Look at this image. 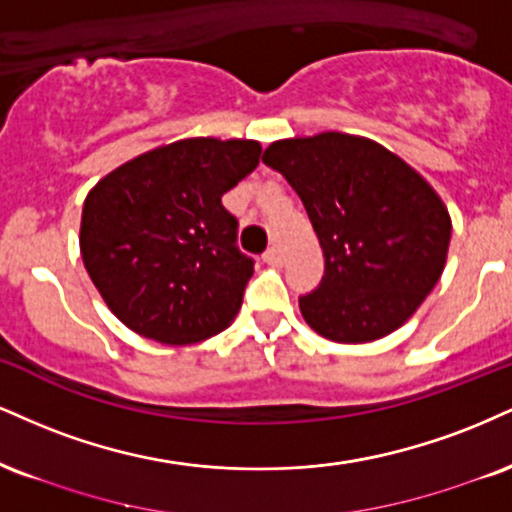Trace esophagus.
I'll return each instance as SVG.
<instances>
[{"instance_id":"obj_1","label":"esophagus","mask_w":512,"mask_h":512,"mask_svg":"<svg viewBox=\"0 0 512 512\" xmlns=\"http://www.w3.org/2000/svg\"><path fill=\"white\" fill-rule=\"evenodd\" d=\"M262 260L267 262V264H272V267H279V264L283 262L281 250H279V248H269V250L262 255Z\"/></svg>"}]
</instances>
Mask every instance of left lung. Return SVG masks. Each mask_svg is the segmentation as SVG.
Masks as SVG:
<instances>
[{"mask_svg":"<svg viewBox=\"0 0 512 512\" xmlns=\"http://www.w3.org/2000/svg\"><path fill=\"white\" fill-rule=\"evenodd\" d=\"M262 162L291 183L324 250V276L300 295L305 322L336 343L396 331L441 279L451 217L403 159L346 133L279 140Z\"/></svg>","mask_w":512,"mask_h":512,"instance_id":"left-lung-1","label":"left lung"}]
</instances>
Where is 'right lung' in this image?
<instances>
[{"instance_id":"right-lung-1","label":"right lung","mask_w":512,"mask_h":512,"mask_svg":"<svg viewBox=\"0 0 512 512\" xmlns=\"http://www.w3.org/2000/svg\"><path fill=\"white\" fill-rule=\"evenodd\" d=\"M255 140L188 138L145 152L85 197L80 252L109 310L135 334L183 346L219 334L255 260L221 197L260 164Z\"/></svg>"}]
</instances>
